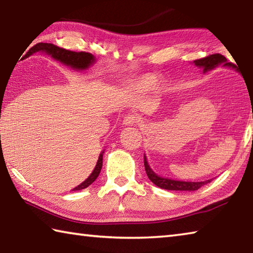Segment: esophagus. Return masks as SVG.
<instances>
[{"instance_id": "1", "label": "esophagus", "mask_w": 253, "mask_h": 253, "mask_svg": "<svg viewBox=\"0 0 253 253\" xmlns=\"http://www.w3.org/2000/svg\"><path fill=\"white\" fill-rule=\"evenodd\" d=\"M142 124V118H140L138 115H128L125 118H124V125L126 126H135Z\"/></svg>"}]
</instances>
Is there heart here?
Wrapping results in <instances>:
<instances>
[{"mask_svg": "<svg viewBox=\"0 0 253 253\" xmlns=\"http://www.w3.org/2000/svg\"><path fill=\"white\" fill-rule=\"evenodd\" d=\"M154 84H155V78L152 76H144L137 79L134 84H132V89L137 92H145L148 91L149 89L153 88Z\"/></svg>", "mask_w": 253, "mask_h": 253, "instance_id": "1", "label": "heart"}]
</instances>
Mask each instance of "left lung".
Here are the masks:
<instances>
[{
    "label": "left lung",
    "mask_w": 253,
    "mask_h": 253,
    "mask_svg": "<svg viewBox=\"0 0 253 253\" xmlns=\"http://www.w3.org/2000/svg\"><path fill=\"white\" fill-rule=\"evenodd\" d=\"M195 66H198L200 68H203V71L207 72L209 70H212L213 68L217 67L221 63H223V66H228V67H233V65L231 62H226V58L224 55H222L220 53H214V54H210L208 57L202 58V59H198L194 60ZM235 68V67H234ZM144 165H145V170H146V174L148 178L155 184L156 186L161 187V188H165V190H170V191H196L199 190L200 187H202L205 184L210 183V181L212 179H208V181L204 182H183V181H174V179H169V178H164L156 175L149 168L148 163L146 157L144 156Z\"/></svg>",
    "instance_id": "1"
}]
</instances>
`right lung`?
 I'll list each match as a JSON object with an SVG mask.
<instances>
[{"label":"right lung","mask_w":253,"mask_h":253,"mask_svg":"<svg viewBox=\"0 0 253 253\" xmlns=\"http://www.w3.org/2000/svg\"><path fill=\"white\" fill-rule=\"evenodd\" d=\"M38 51H42V52H45L46 54H50L53 59L58 60V61L62 62L63 65L69 66L72 69L76 70L87 69L89 66H91L92 63L95 62V57H93L91 53L84 52V51H81V52H75V51L59 48V46L52 43H38L36 45H33L32 48L28 51L27 54L24 55L23 59L30 57V55L33 54L34 52H38ZM102 154H104V152H102L99 157H98L96 168L92 170L90 176L81 183L80 185L75 187L72 191L84 190V188L88 187L90 184L95 182V179L98 177V175H99L102 168Z\"/></svg>","instance_id":"right-lung-1"}]
</instances>
